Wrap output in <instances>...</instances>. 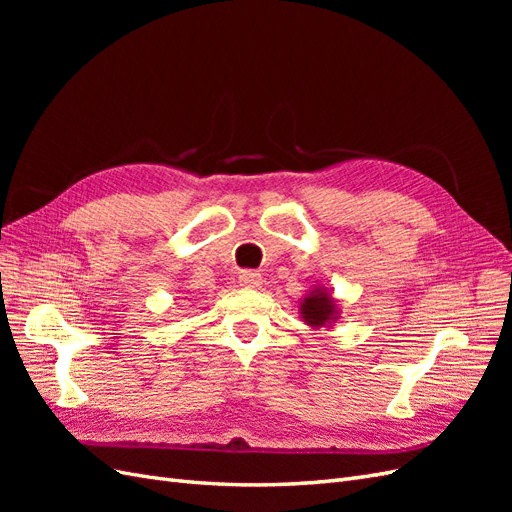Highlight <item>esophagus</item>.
<instances>
[{
  "label": "esophagus",
  "instance_id": "obj_1",
  "mask_svg": "<svg viewBox=\"0 0 512 512\" xmlns=\"http://www.w3.org/2000/svg\"><path fill=\"white\" fill-rule=\"evenodd\" d=\"M239 284H241L243 288H260V286H262V277H260V273H256V271H243V273L239 275Z\"/></svg>",
  "mask_w": 512,
  "mask_h": 512
}]
</instances>
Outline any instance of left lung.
Wrapping results in <instances>:
<instances>
[{"label": "left lung", "instance_id": "1", "mask_svg": "<svg viewBox=\"0 0 512 512\" xmlns=\"http://www.w3.org/2000/svg\"><path fill=\"white\" fill-rule=\"evenodd\" d=\"M299 314L309 329H322V327H333V324L339 320L342 309H339L333 292L327 286L318 284L301 299Z\"/></svg>", "mask_w": 512, "mask_h": 512}]
</instances>
